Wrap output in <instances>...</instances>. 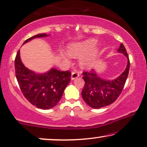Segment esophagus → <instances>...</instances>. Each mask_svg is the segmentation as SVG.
<instances>
[{"label":"esophagus","mask_w":147,"mask_h":147,"mask_svg":"<svg viewBox=\"0 0 147 147\" xmlns=\"http://www.w3.org/2000/svg\"><path fill=\"white\" fill-rule=\"evenodd\" d=\"M80 76V74H79L78 72L76 71H72L71 73V80H74L75 79H76L77 78Z\"/></svg>","instance_id":"obj_1"}]
</instances>
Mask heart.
Segmentation results:
<instances>
[{
    "label": "heart",
    "instance_id": "b5f03b06",
    "mask_svg": "<svg viewBox=\"0 0 147 147\" xmlns=\"http://www.w3.org/2000/svg\"><path fill=\"white\" fill-rule=\"evenodd\" d=\"M97 42L98 40L95 39H89L74 42L67 47V53L72 58H80L81 57L80 61V66L83 68H88L93 65L98 55V49L95 47ZM61 56L66 62L70 61L66 54L61 52Z\"/></svg>",
    "mask_w": 147,
    "mask_h": 147
}]
</instances>
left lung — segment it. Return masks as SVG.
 <instances>
[{
    "mask_svg": "<svg viewBox=\"0 0 147 147\" xmlns=\"http://www.w3.org/2000/svg\"><path fill=\"white\" fill-rule=\"evenodd\" d=\"M119 53L123 54L127 59L125 70L114 80H106L100 78L95 69L83 73V79L85 86L81 92L83 99L90 107L100 108L107 107L118 98L127 80L129 70V60L125 47L122 43L118 49Z\"/></svg>",
    "mask_w": 147,
    "mask_h": 147,
    "instance_id": "8db88e82",
    "label": "left lung"
}]
</instances>
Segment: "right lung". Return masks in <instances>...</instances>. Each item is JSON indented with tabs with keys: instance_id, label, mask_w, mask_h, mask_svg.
<instances>
[{
	"instance_id": "1",
	"label": "right lung",
	"mask_w": 147,
	"mask_h": 147,
	"mask_svg": "<svg viewBox=\"0 0 147 147\" xmlns=\"http://www.w3.org/2000/svg\"><path fill=\"white\" fill-rule=\"evenodd\" d=\"M49 36L46 33L38 34L27 39L23 45L37 38ZM14 64L18 82L27 100L40 109L48 110L55 107L71 80V72L61 71L52 67L45 73H36L24 66L20 58V50Z\"/></svg>"
}]
</instances>
